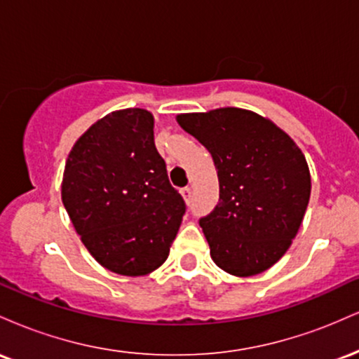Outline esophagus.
Returning <instances> with one entry per match:
<instances>
[{"mask_svg":"<svg viewBox=\"0 0 359 359\" xmlns=\"http://www.w3.org/2000/svg\"><path fill=\"white\" fill-rule=\"evenodd\" d=\"M180 194H182V197H184V201L185 203H191V197H192V189L191 187H184V189H180Z\"/></svg>","mask_w":359,"mask_h":359,"instance_id":"34e87169","label":"esophagus"}]
</instances>
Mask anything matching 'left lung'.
Returning <instances> with one entry per match:
<instances>
[{
    "mask_svg": "<svg viewBox=\"0 0 359 359\" xmlns=\"http://www.w3.org/2000/svg\"><path fill=\"white\" fill-rule=\"evenodd\" d=\"M212 155L219 203L199 221L212 262L234 277L273 266L297 236L311 197L302 150L282 128L241 108L177 114Z\"/></svg>",
    "mask_w": 359,
    "mask_h": 359,
    "instance_id": "1",
    "label": "left lung"
}]
</instances>
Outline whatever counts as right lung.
I'll list each match as a JSON object with an SVG mask.
<instances>
[{
  "instance_id": "obj_1",
  "label": "right lung",
  "mask_w": 359,
  "mask_h": 359,
  "mask_svg": "<svg viewBox=\"0 0 359 359\" xmlns=\"http://www.w3.org/2000/svg\"><path fill=\"white\" fill-rule=\"evenodd\" d=\"M154 125L142 108L106 114L74 143L62 177V203L81 241L101 266L125 277L163 265L185 212Z\"/></svg>"
}]
</instances>
